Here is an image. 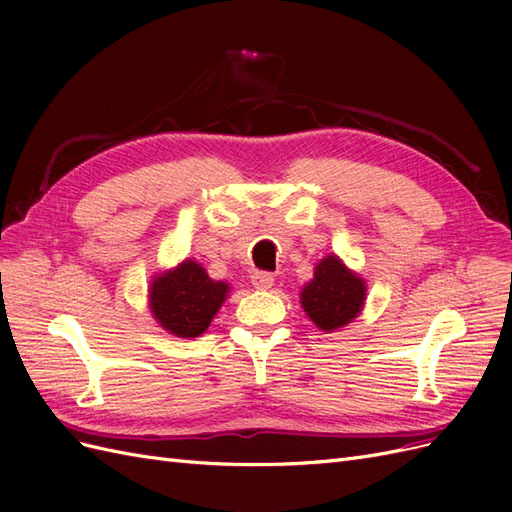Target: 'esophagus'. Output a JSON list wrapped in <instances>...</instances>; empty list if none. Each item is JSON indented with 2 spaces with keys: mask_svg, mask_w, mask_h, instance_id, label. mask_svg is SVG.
I'll return each mask as SVG.
<instances>
[{
  "mask_svg": "<svg viewBox=\"0 0 512 512\" xmlns=\"http://www.w3.org/2000/svg\"><path fill=\"white\" fill-rule=\"evenodd\" d=\"M252 284L258 290H269L273 286V275L267 271H254L252 273Z\"/></svg>",
  "mask_w": 512,
  "mask_h": 512,
  "instance_id": "34e87169",
  "label": "esophagus"
}]
</instances>
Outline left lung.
Returning <instances> with one entry per match:
<instances>
[{
	"mask_svg": "<svg viewBox=\"0 0 512 512\" xmlns=\"http://www.w3.org/2000/svg\"><path fill=\"white\" fill-rule=\"evenodd\" d=\"M367 286L363 277L350 271L335 254L322 258L312 282L301 290V305L320 331H335L346 327L361 314Z\"/></svg>",
	"mask_w": 512,
	"mask_h": 512,
	"instance_id": "obj_1",
	"label": "left lung"
}]
</instances>
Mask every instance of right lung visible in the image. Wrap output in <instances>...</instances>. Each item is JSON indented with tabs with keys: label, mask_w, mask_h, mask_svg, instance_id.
<instances>
[{
	"label": "right lung",
	"mask_w": 512,
	"mask_h": 512,
	"mask_svg": "<svg viewBox=\"0 0 512 512\" xmlns=\"http://www.w3.org/2000/svg\"><path fill=\"white\" fill-rule=\"evenodd\" d=\"M228 288L226 282L211 280L203 265L188 258L151 280V314L170 335L198 337L220 312Z\"/></svg>",
	"instance_id": "right-lung-1"
}]
</instances>
